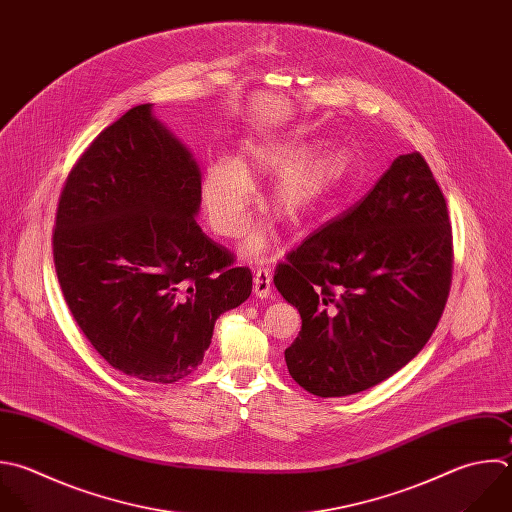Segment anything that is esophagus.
<instances>
[{
    "label": "esophagus",
    "mask_w": 512,
    "mask_h": 512,
    "mask_svg": "<svg viewBox=\"0 0 512 512\" xmlns=\"http://www.w3.org/2000/svg\"><path fill=\"white\" fill-rule=\"evenodd\" d=\"M272 292V274L268 268H260L254 274V294L258 298H268Z\"/></svg>",
    "instance_id": "obj_1"
}]
</instances>
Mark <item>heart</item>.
<instances>
[{
  "mask_svg": "<svg viewBox=\"0 0 512 512\" xmlns=\"http://www.w3.org/2000/svg\"><path fill=\"white\" fill-rule=\"evenodd\" d=\"M348 158L338 150H318L308 154L304 144H250L240 158L212 160L202 176V206L210 228L224 236L236 238L248 224L254 202L250 182L280 176L264 206L288 226H300L346 178ZM268 246L264 230H254L244 252L262 254Z\"/></svg>",
  "mask_w": 512,
  "mask_h": 512,
  "instance_id": "1",
  "label": "heart"
}]
</instances>
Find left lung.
I'll return each instance as SVG.
<instances>
[{
  "label": "left lung",
  "mask_w": 512,
  "mask_h": 512,
  "mask_svg": "<svg viewBox=\"0 0 512 512\" xmlns=\"http://www.w3.org/2000/svg\"><path fill=\"white\" fill-rule=\"evenodd\" d=\"M452 278L444 196L418 152L276 266L302 330L290 376L322 398L362 392L408 364L432 336Z\"/></svg>",
  "instance_id": "1"
}]
</instances>
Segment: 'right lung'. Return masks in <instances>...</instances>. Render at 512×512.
Listing matches in <instances>:
<instances>
[{"instance_id": "add662e5", "label": "right lung", "mask_w": 512, "mask_h": 512, "mask_svg": "<svg viewBox=\"0 0 512 512\" xmlns=\"http://www.w3.org/2000/svg\"><path fill=\"white\" fill-rule=\"evenodd\" d=\"M202 174L152 104L108 126L60 196L54 264L84 336L116 370L158 384L192 374L248 268L196 222Z\"/></svg>"}]
</instances>
